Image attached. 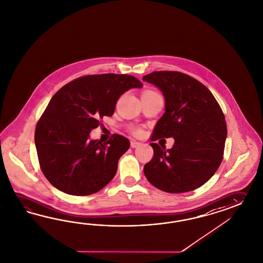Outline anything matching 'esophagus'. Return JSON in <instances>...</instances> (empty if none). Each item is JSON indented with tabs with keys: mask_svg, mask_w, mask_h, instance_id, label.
Here are the masks:
<instances>
[{
	"mask_svg": "<svg viewBox=\"0 0 263 263\" xmlns=\"http://www.w3.org/2000/svg\"><path fill=\"white\" fill-rule=\"evenodd\" d=\"M130 144H131V147L136 148V147H138V146L141 144V142H137V141H135V140H132Z\"/></svg>",
	"mask_w": 263,
	"mask_h": 263,
	"instance_id": "obj_1",
	"label": "esophagus"
}]
</instances>
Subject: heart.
Wrapping results in <instances>:
<instances>
[{
	"mask_svg": "<svg viewBox=\"0 0 263 263\" xmlns=\"http://www.w3.org/2000/svg\"><path fill=\"white\" fill-rule=\"evenodd\" d=\"M130 130H131V132H132L133 134H135V135H140V134L142 133V130H141L140 128L134 127V126H131Z\"/></svg>",
	"mask_w": 263,
	"mask_h": 263,
	"instance_id": "1",
	"label": "heart"
}]
</instances>
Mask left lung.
<instances>
[{
	"label": "left lung",
	"instance_id": "8db88e82",
	"mask_svg": "<svg viewBox=\"0 0 263 263\" xmlns=\"http://www.w3.org/2000/svg\"><path fill=\"white\" fill-rule=\"evenodd\" d=\"M163 93L165 112L151 142L174 138L171 149L151 142L154 155L143 167L151 185L163 192H192L213 177L223 160L227 125L220 105L206 86L180 71H153L142 78Z\"/></svg>",
	"mask_w": 263,
	"mask_h": 263
}]
</instances>
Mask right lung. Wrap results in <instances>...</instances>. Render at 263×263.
Segmentation results:
<instances>
[{
	"label": "right lung",
	"instance_id": "right-lung-1",
	"mask_svg": "<svg viewBox=\"0 0 263 263\" xmlns=\"http://www.w3.org/2000/svg\"><path fill=\"white\" fill-rule=\"evenodd\" d=\"M142 83L128 74L102 73L77 78L51 98L36 124L40 168L59 191L77 196L100 191L113 179L127 151V138L114 134L105 142L89 140L100 119L111 117L121 95Z\"/></svg>",
	"mask_w": 263,
	"mask_h": 263
}]
</instances>
